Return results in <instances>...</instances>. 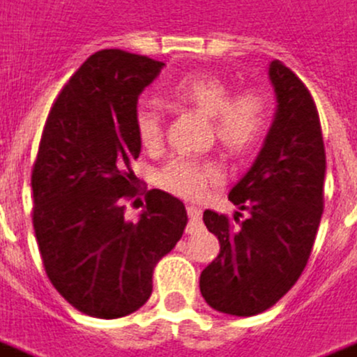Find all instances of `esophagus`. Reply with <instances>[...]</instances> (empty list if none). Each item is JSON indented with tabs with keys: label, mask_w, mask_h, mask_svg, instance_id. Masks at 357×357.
I'll use <instances>...</instances> for the list:
<instances>
[{
	"label": "esophagus",
	"mask_w": 357,
	"mask_h": 357,
	"mask_svg": "<svg viewBox=\"0 0 357 357\" xmlns=\"http://www.w3.org/2000/svg\"><path fill=\"white\" fill-rule=\"evenodd\" d=\"M186 213H188V227H186V231L188 233L202 231V210L198 206H188Z\"/></svg>",
	"instance_id": "esophagus-1"
}]
</instances>
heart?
<instances>
[{"mask_svg": "<svg viewBox=\"0 0 357 357\" xmlns=\"http://www.w3.org/2000/svg\"><path fill=\"white\" fill-rule=\"evenodd\" d=\"M173 105L196 108L210 118L211 136L231 157H243L260 144L268 130L270 100L260 87H243L231 93L227 81L206 73H186L165 91ZM137 142L144 149H157L163 139V116L153 107H142L134 116ZM221 169L213 159L176 155L157 171L155 183L181 198H200L211 183L220 181Z\"/></svg>", "mask_w": 357, "mask_h": 357, "instance_id": "b5f03b06", "label": "heart"}]
</instances>
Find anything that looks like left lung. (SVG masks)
<instances>
[{
    "mask_svg": "<svg viewBox=\"0 0 357 357\" xmlns=\"http://www.w3.org/2000/svg\"><path fill=\"white\" fill-rule=\"evenodd\" d=\"M276 118L250 171L233 186L239 210L204 211L220 255L204 268L200 291L215 311L252 317L276 305L301 276L324 208L321 120L305 83L280 60L270 63Z\"/></svg>",
    "mask_w": 357,
    "mask_h": 357,
    "instance_id": "1",
    "label": "left lung"
}]
</instances>
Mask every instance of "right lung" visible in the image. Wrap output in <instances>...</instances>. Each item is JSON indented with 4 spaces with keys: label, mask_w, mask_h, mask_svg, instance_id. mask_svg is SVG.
I'll return each mask as SVG.
<instances>
[{
    "label": "right lung",
    "mask_w": 357,
    "mask_h": 357,
    "mask_svg": "<svg viewBox=\"0 0 357 357\" xmlns=\"http://www.w3.org/2000/svg\"><path fill=\"white\" fill-rule=\"evenodd\" d=\"M163 61L124 50L95 52L63 85L33 165V225L46 276L71 307L97 319L134 313L153 291L157 262L186 227L184 204L149 190L137 221L124 200L137 194L142 151L137 97Z\"/></svg>",
    "instance_id": "obj_1"
}]
</instances>
